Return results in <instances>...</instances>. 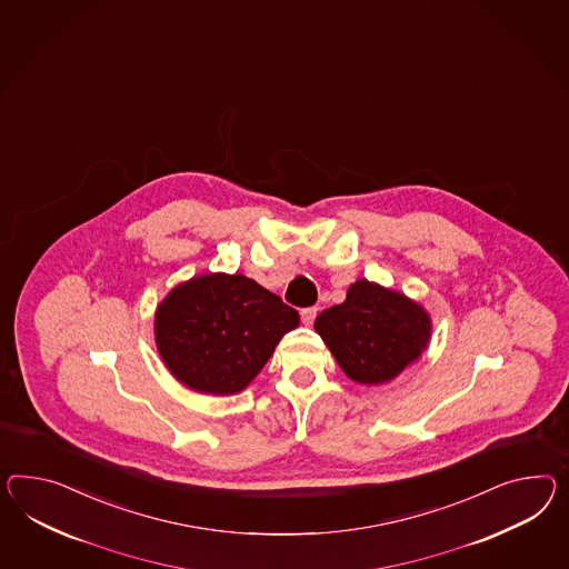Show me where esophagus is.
<instances>
[{
	"label": "esophagus",
	"instance_id": "obj_1",
	"mask_svg": "<svg viewBox=\"0 0 569 569\" xmlns=\"http://www.w3.org/2000/svg\"><path fill=\"white\" fill-rule=\"evenodd\" d=\"M316 316H318V307H307V309H301V320L306 326H311L313 320H316Z\"/></svg>",
	"mask_w": 569,
	"mask_h": 569
}]
</instances>
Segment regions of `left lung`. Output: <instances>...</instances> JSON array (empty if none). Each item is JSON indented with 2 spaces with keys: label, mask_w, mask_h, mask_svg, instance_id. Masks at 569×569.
I'll return each instance as SVG.
<instances>
[{
  "label": "left lung",
  "mask_w": 569,
  "mask_h": 569,
  "mask_svg": "<svg viewBox=\"0 0 569 569\" xmlns=\"http://www.w3.org/2000/svg\"><path fill=\"white\" fill-rule=\"evenodd\" d=\"M347 378L379 386L417 363L431 340V316L405 292L359 278L340 306L313 323Z\"/></svg>",
  "instance_id": "8db88e82"
}]
</instances>
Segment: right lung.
<instances>
[{"label": "right lung", "mask_w": 569, "mask_h": 569, "mask_svg": "<svg viewBox=\"0 0 569 569\" xmlns=\"http://www.w3.org/2000/svg\"><path fill=\"white\" fill-rule=\"evenodd\" d=\"M299 313L243 274L208 272L173 287L154 313L162 363L193 392L246 390Z\"/></svg>", "instance_id": "add662e5"}]
</instances>
